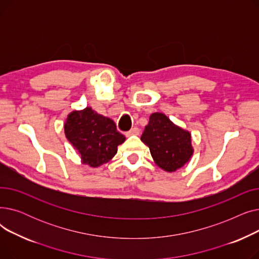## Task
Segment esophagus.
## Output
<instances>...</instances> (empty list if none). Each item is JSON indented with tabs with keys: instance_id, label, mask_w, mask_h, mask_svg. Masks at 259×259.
<instances>
[{
	"instance_id": "1",
	"label": "esophagus",
	"mask_w": 259,
	"mask_h": 259,
	"mask_svg": "<svg viewBox=\"0 0 259 259\" xmlns=\"http://www.w3.org/2000/svg\"><path fill=\"white\" fill-rule=\"evenodd\" d=\"M140 134V129L138 127H134L128 132H126V137H131V135H139Z\"/></svg>"
}]
</instances>
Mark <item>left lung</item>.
<instances>
[{"label": "left lung", "mask_w": 259, "mask_h": 259, "mask_svg": "<svg viewBox=\"0 0 259 259\" xmlns=\"http://www.w3.org/2000/svg\"><path fill=\"white\" fill-rule=\"evenodd\" d=\"M156 165L168 172L182 168L191 157V134L162 113H152L141 137Z\"/></svg>", "instance_id": "left-lung-1"}]
</instances>
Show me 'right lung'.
<instances>
[{
    "mask_svg": "<svg viewBox=\"0 0 259 259\" xmlns=\"http://www.w3.org/2000/svg\"><path fill=\"white\" fill-rule=\"evenodd\" d=\"M64 128L66 138L80 154L81 162L93 168L110 160L117 152V146L126 140L112 119L89 107L71 112Z\"/></svg>",
    "mask_w": 259,
    "mask_h": 259,
    "instance_id": "add662e5",
    "label": "right lung"
}]
</instances>
